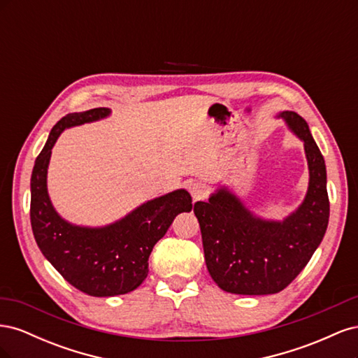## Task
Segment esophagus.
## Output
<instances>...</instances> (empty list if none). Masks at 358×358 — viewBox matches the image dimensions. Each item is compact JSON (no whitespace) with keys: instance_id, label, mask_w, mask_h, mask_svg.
Here are the masks:
<instances>
[{"instance_id":"esophagus-1","label":"esophagus","mask_w":358,"mask_h":358,"mask_svg":"<svg viewBox=\"0 0 358 358\" xmlns=\"http://www.w3.org/2000/svg\"><path fill=\"white\" fill-rule=\"evenodd\" d=\"M189 192L194 200H201L204 199L206 196H208L209 192V188L206 183H201V182H192L189 185Z\"/></svg>"}]
</instances>
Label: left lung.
<instances>
[{
    "mask_svg": "<svg viewBox=\"0 0 358 358\" xmlns=\"http://www.w3.org/2000/svg\"><path fill=\"white\" fill-rule=\"evenodd\" d=\"M305 146L309 169L306 197L284 221L255 216L225 187L197 201L204 259L218 287L231 294H275L309 263L327 230L330 203L326 162L308 122L296 112L279 113Z\"/></svg>",
    "mask_w": 358,
    "mask_h": 358,
    "instance_id": "8db88e82",
    "label": "left lung"
}]
</instances>
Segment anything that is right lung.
Returning a JSON list of instances; mask_svg holds the SVG:
<instances>
[{
  "mask_svg": "<svg viewBox=\"0 0 358 358\" xmlns=\"http://www.w3.org/2000/svg\"><path fill=\"white\" fill-rule=\"evenodd\" d=\"M109 115L110 109L96 107L64 116L52 128L31 176V227L40 251L67 282L94 297L127 294L142 284L155 243L179 213L192 209L189 192L176 189L104 227L74 225L61 218L48 194L52 148L66 128Z\"/></svg>",
  "mask_w": 358,
  "mask_h": 358,
  "instance_id": "obj_1",
  "label": "right lung"
}]
</instances>
